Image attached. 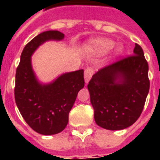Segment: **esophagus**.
Returning <instances> with one entry per match:
<instances>
[{"instance_id":"obj_1","label":"esophagus","mask_w":160,"mask_h":160,"mask_svg":"<svg viewBox=\"0 0 160 160\" xmlns=\"http://www.w3.org/2000/svg\"><path fill=\"white\" fill-rule=\"evenodd\" d=\"M93 73H94V69L92 67H87L85 70V83H88L90 81V78L92 77Z\"/></svg>"}]
</instances>
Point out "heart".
I'll use <instances>...</instances> for the list:
<instances>
[{
  "mask_svg": "<svg viewBox=\"0 0 160 160\" xmlns=\"http://www.w3.org/2000/svg\"><path fill=\"white\" fill-rule=\"evenodd\" d=\"M115 46L114 41L109 40V39H96L91 41L89 43V48L93 52L98 54H105L110 51ZM123 51V48L121 46H118L114 51V53L119 55Z\"/></svg>",
  "mask_w": 160,
  "mask_h": 160,
  "instance_id": "1",
  "label": "heart"
}]
</instances>
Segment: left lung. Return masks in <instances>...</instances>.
<instances>
[{"label":"left lung","instance_id":"left-lung-1","mask_svg":"<svg viewBox=\"0 0 160 160\" xmlns=\"http://www.w3.org/2000/svg\"><path fill=\"white\" fill-rule=\"evenodd\" d=\"M149 65L141 46L134 54L99 70L88 84L95 123L120 130L140 116L149 90Z\"/></svg>","mask_w":160,"mask_h":160}]
</instances>
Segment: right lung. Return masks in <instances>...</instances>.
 <instances>
[{
  "mask_svg": "<svg viewBox=\"0 0 160 160\" xmlns=\"http://www.w3.org/2000/svg\"><path fill=\"white\" fill-rule=\"evenodd\" d=\"M64 36L58 31L39 34L26 44L16 69V105L29 126L44 135L58 134L65 129L78 92L85 86L83 70L63 74L47 85L39 83L34 74L31 57L35 51L45 41H60Z\"/></svg>",
  "mask_w": 160,
  "mask_h": 160,
  "instance_id": "1",
  "label": "right lung"
}]
</instances>
